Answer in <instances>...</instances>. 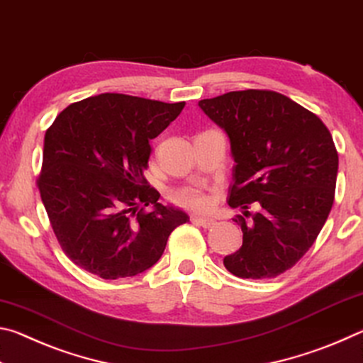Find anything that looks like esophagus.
<instances>
[{"label": "esophagus", "instance_id": "esophagus-1", "mask_svg": "<svg viewBox=\"0 0 363 363\" xmlns=\"http://www.w3.org/2000/svg\"><path fill=\"white\" fill-rule=\"evenodd\" d=\"M192 220L194 223H196V224H200L201 227H205V229H210V227H213L214 225V219H211V218H205V216H192Z\"/></svg>", "mask_w": 363, "mask_h": 363}]
</instances>
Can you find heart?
Returning <instances> with one entry per match:
<instances>
[{
	"label": "heart",
	"instance_id": "heart-1",
	"mask_svg": "<svg viewBox=\"0 0 363 363\" xmlns=\"http://www.w3.org/2000/svg\"><path fill=\"white\" fill-rule=\"evenodd\" d=\"M173 200L177 205L190 208V210H205L208 206V196L195 189H184L173 195Z\"/></svg>",
	"mask_w": 363,
	"mask_h": 363
}]
</instances>
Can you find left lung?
<instances>
[{
    "mask_svg": "<svg viewBox=\"0 0 363 363\" xmlns=\"http://www.w3.org/2000/svg\"><path fill=\"white\" fill-rule=\"evenodd\" d=\"M199 106L230 139L235 167L227 201L243 210L233 218L243 243L224 266L240 279L277 277L314 245L333 206V138L315 113L275 91H230Z\"/></svg>",
    "mask_w": 363,
    "mask_h": 363,
    "instance_id": "8db88e82",
    "label": "left lung"
}]
</instances>
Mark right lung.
<instances>
[{
	"label": "right lung",
	"mask_w": 363,
	"mask_h": 363,
	"mask_svg": "<svg viewBox=\"0 0 363 363\" xmlns=\"http://www.w3.org/2000/svg\"><path fill=\"white\" fill-rule=\"evenodd\" d=\"M184 106L106 93L70 104L48 128L36 184L60 248L78 267L106 280L133 277L189 220L158 203L144 177L150 139Z\"/></svg>",
	"instance_id": "right-lung-1"
}]
</instances>
